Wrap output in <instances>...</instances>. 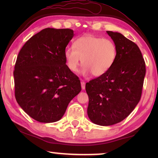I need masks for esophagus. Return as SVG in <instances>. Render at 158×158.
Listing matches in <instances>:
<instances>
[{
  "instance_id": "esophagus-1",
  "label": "esophagus",
  "mask_w": 158,
  "mask_h": 158,
  "mask_svg": "<svg viewBox=\"0 0 158 158\" xmlns=\"http://www.w3.org/2000/svg\"><path fill=\"white\" fill-rule=\"evenodd\" d=\"M81 89H82L83 90H84V89H85V82H84V81H81Z\"/></svg>"
}]
</instances>
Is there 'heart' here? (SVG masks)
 Returning <instances> with one entry per match:
<instances>
[{
	"instance_id": "1",
	"label": "heart",
	"mask_w": 158,
	"mask_h": 158,
	"mask_svg": "<svg viewBox=\"0 0 158 158\" xmlns=\"http://www.w3.org/2000/svg\"><path fill=\"white\" fill-rule=\"evenodd\" d=\"M117 53L116 45L111 39L85 35L76 39L73 47H66L64 55L70 71L77 73L81 61L82 74L100 77L114 65Z\"/></svg>"
}]
</instances>
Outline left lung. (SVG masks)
Here are the masks:
<instances>
[{"instance_id":"1","label":"left lung","mask_w":158,"mask_h":158,"mask_svg":"<svg viewBox=\"0 0 158 158\" xmlns=\"http://www.w3.org/2000/svg\"><path fill=\"white\" fill-rule=\"evenodd\" d=\"M106 33L117 47L116 60L107 73L85 84L88 116L102 126L116 124L129 116L140 100L146 74L137 45L120 33Z\"/></svg>"}]
</instances>
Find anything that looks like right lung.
I'll return each instance as SVG.
<instances>
[{
  "label": "right lung",
  "mask_w": 158,
  "mask_h": 158,
  "mask_svg": "<svg viewBox=\"0 0 158 158\" xmlns=\"http://www.w3.org/2000/svg\"><path fill=\"white\" fill-rule=\"evenodd\" d=\"M73 36L72 29L44 28L19 53L14 70L15 98L37 121H59L81 91L79 77L69 69L64 55Z\"/></svg>",
  "instance_id": "right-lung-1"
}]
</instances>
